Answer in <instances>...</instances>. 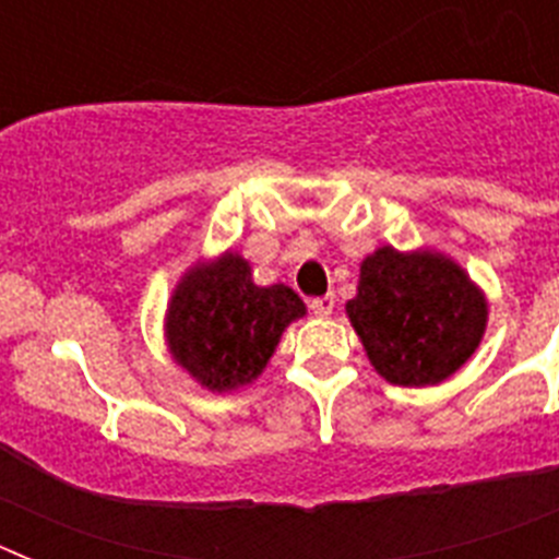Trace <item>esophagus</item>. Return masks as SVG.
<instances>
[{
    "label": "esophagus",
    "instance_id": "1",
    "mask_svg": "<svg viewBox=\"0 0 559 559\" xmlns=\"http://www.w3.org/2000/svg\"><path fill=\"white\" fill-rule=\"evenodd\" d=\"M335 308V294H324V296H316V299H310V310H313L316 316H330Z\"/></svg>",
    "mask_w": 559,
    "mask_h": 559
}]
</instances>
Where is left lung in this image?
Masks as SVG:
<instances>
[{"instance_id": "8db88e82", "label": "left lung", "mask_w": 559, "mask_h": 559, "mask_svg": "<svg viewBox=\"0 0 559 559\" xmlns=\"http://www.w3.org/2000/svg\"><path fill=\"white\" fill-rule=\"evenodd\" d=\"M347 316L380 378L433 386L476 353L487 302L448 257L383 246L360 263Z\"/></svg>"}]
</instances>
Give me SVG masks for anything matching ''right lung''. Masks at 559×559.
I'll return each mask as SVG.
<instances>
[{
	"instance_id": "obj_1",
	"label": "right lung",
	"mask_w": 559,
	"mask_h": 559,
	"mask_svg": "<svg viewBox=\"0 0 559 559\" xmlns=\"http://www.w3.org/2000/svg\"><path fill=\"white\" fill-rule=\"evenodd\" d=\"M305 316V302L288 285L260 288L251 265L226 251L185 274L167 308L173 358L212 392L251 383L274 355L280 335Z\"/></svg>"
}]
</instances>
